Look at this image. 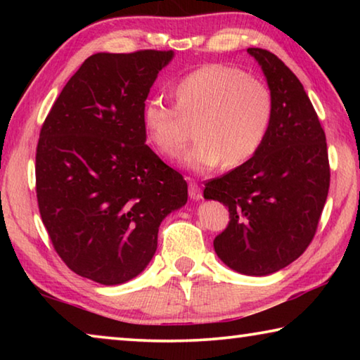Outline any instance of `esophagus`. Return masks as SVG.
Segmentation results:
<instances>
[{"label": "esophagus", "mask_w": 360, "mask_h": 360, "mask_svg": "<svg viewBox=\"0 0 360 360\" xmlns=\"http://www.w3.org/2000/svg\"><path fill=\"white\" fill-rule=\"evenodd\" d=\"M188 197H191L192 200H202L203 198L202 188H200V186L195 184V182H191V184H188Z\"/></svg>", "instance_id": "1"}]
</instances>
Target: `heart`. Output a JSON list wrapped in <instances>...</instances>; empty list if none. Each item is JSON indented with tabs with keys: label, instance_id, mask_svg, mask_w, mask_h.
Segmentation results:
<instances>
[{
	"label": "heart",
	"instance_id": "heart-1",
	"mask_svg": "<svg viewBox=\"0 0 360 360\" xmlns=\"http://www.w3.org/2000/svg\"><path fill=\"white\" fill-rule=\"evenodd\" d=\"M176 106L162 96L144 103L149 143L168 158L181 155L195 124L197 143L184 167L205 173L236 168L257 155L270 131L275 100L270 87L236 66L212 63L191 71L174 85Z\"/></svg>",
	"mask_w": 360,
	"mask_h": 360
}]
</instances>
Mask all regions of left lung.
<instances>
[{
  "label": "left lung",
  "mask_w": 360,
  "mask_h": 360,
  "mask_svg": "<svg viewBox=\"0 0 360 360\" xmlns=\"http://www.w3.org/2000/svg\"><path fill=\"white\" fill-rule=\"evenodd\" d=\"M257 60L275 100V112L257 155L205 184L203 195L229 208L230 222L214 251L231 270L265 276L288 266L313 241L324 210L330 165L326 133L297 76L275 53Z\"/></svg>",
  "instance_id": "obj_1"
}]
</instances>
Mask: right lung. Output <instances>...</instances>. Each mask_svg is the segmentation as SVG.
Wrapping results in <instances>:
<instances>
[{
	"instance_id": "right-lung-1",
	"label": "right lung",
	"mask_w": 360,
	"mask_h": 360,
	"mask_svg": "<svg viewBox=\"0 0 360 360\" xmlns=\"http://www.w3.org/2000/svg\"><path fill=\"white\" fill-rule=\"evenodd\" d=\"M173 51L100 52L53 103L36 148V197L53 249L79 276L141 273L160 222L187 202L182 174L146 144L143 108Z\"/></svg>"
}]
</instances>
